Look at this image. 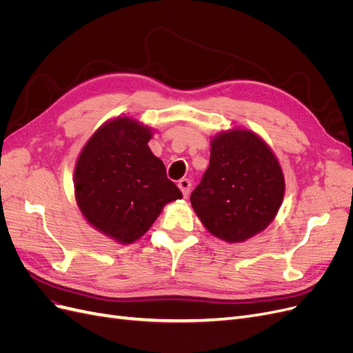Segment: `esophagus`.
Masks as SVG:
<instances>
[{
  "mask_svg": "<svg viewBox=\"0 0 353 353\" xmlns=\"http://www.w3.org/2000/svg\"><path fill=\"white\" fill-rule=\"evenodd\" d=\"M178 187H179L181 191H183L184 197H187V196L190 194V190H191V181H190L188 178L179 179V181H178Z\"/></svg>",
  "mask_w": 353,
  "mask_h": 353,
  "instance_id": "34e87169",
  "label": "esophagus"
}]
</instances>
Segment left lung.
<instances>
[{"mask_svg": "<svg viewBox=\"0 0 353 353\" xmlns=\"http://www.w3.org/2000/svg\"><path fill=\"white\" fill-rule=\"evenodd\" d=\"M283 196V170L271 148L252 131L232 130L212 140L209 168L190 201L213 236L240 243L270 225Z\"/></svg>", "mask_w": 353, "mask_h": 353, "instance_id": "left-lung-1", "label": "left lung"}]
</instances>
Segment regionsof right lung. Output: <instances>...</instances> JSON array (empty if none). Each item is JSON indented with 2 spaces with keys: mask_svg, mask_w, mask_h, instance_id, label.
Wrapping results in <instances>:
<instances>
[{
  "mask_svg": "<svg viewBox=\"0 0 353 353\" xmlns=\"http://www.w3.org/2000/svg\"><path fill=\"white\" fill-rule=\"evenodd\" d=\"M152 131L131 117L104 123L79 154L74 194L87 221L122 244L140 239L163 206L183 197L147 143Z\"/></svg>",
  "mask_w": 353,
  "mask_h": 353,
  "instance_id": "add662e5",
  "label": "right lung"
}]
</instances>
